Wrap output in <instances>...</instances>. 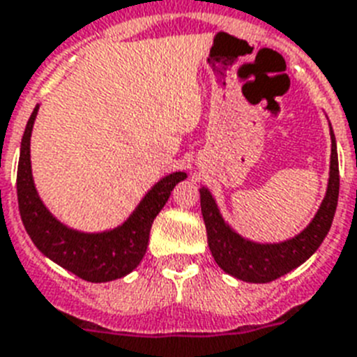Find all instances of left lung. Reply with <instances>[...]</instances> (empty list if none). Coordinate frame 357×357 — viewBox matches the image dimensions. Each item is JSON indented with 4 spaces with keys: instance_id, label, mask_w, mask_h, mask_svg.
Instances as JSON below:
<instances>
[{
    "instance_id": "1",
    "label": "left lung",
    "mask_w": 357,
    "mask_h": 357,
    "mask_svg": "<svg viewBox=\"0 0 357 357\" xmlns=\"http://www.w3.org/2000/svg\"><path fill=\"white\" fill-rule=\"evenodd\" d=\"M331 139V176L327 195L312 222L294 238L285 242L257 243L242 238L236 231L225 224L211 193L206 188H200V208L208 231L209 249L222 271L243 282L267 283L296 269L314 255L331 229L340 195L337 149L332 128Z\"/></svg>"
}]
</instances>
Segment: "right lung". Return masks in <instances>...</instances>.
Instances as JSON below:
<instances>
[{
  "mask_svg": "<svg viewBox=\"0 0 357 357\" xmlns=\"http://www.w3.org/2000/svg\"><path fill=\"white\" fill-rule=\"evenodd\" d=\"M38 109L39 106L33 108L26 123L17 164V204L26 233L45 257L79 278L91 283L123 278L141 264L155 216L166 206L173 188L188 175L176 172L160 178L146 193L132 216L115 229L105 233L70 229L45 208L32 181L30 135Z\"/></svg>",
  "mask_w": 357,
  "mask_h": 357,
  "instance_id": "add662e5",
  "label": "right lung"
}]
</instances>
